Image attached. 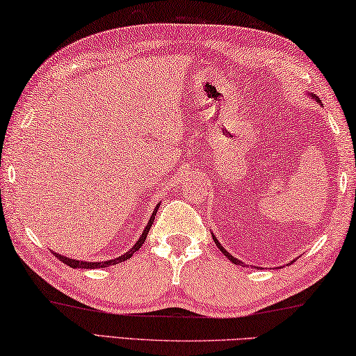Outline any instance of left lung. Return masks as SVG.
I'll return each mask as SVG.
<instances>
[{
  "label": "left lung",
  "instance_id": "left-lung-1",
  "mask_svg": "<svg viewBox=\"0 0 356 356\" xmlns=\"http://www.w3.org/2000/svg\"><path fill=\"white\" fill-rule=\"evenodd\" d=\"M312 97H314V99H316V101H317V97H316V96H312ZM211 235H213V240H214V243H216V246H218V248L220 249V252H222V254L225 255V257H227V259H229V260L232 261V264H235V265H241V266L244 265V264H243V261H240V260H238V259H235V257H233V255H230V254H229V252H227V250H225V249H224L222 246H220V243L218 241V238H216V236H214V233H213V232H211Z\"/></svg>",
  "mask_w": 356,
  "mask_h": 356
}]
</instances>
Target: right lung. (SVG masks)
<instances>
[{
    "label": "right lung",
    "instance_id": "right-lung-1",
    "mask_svg": "<svg viewBox=\"0 0 356 356\" xmlns=\"http://www.w3.org/2000/svg\"><path fill=\"white\" fill-rule=\"evenodd\" d=\"M159 207H161V203H157L156 208H154V211H153V214H151V218H149V220H148L147 227H145V230L142 232V235H140L137 243L134 244V246H132L129 250H127L126 254L121 255V257H116V259L107 260V261H83V260H74V259L64 257V255H61V254H56L55 250H51V252H54L55 257L60 259V260L63 261V264H66L67 266H71V268H86V270H90V268H91V270H95V268H107V266H110V265L121 264V261L131 259L132 255L136 254L140 248H142V244L145 243V240H147V235H148V232H149V229H151V225H153V222H154V216H156V213H157V209H159Z\"/></svg>",
    "mask_w": 356,
    "mask_h": 356
}]
</instances>
